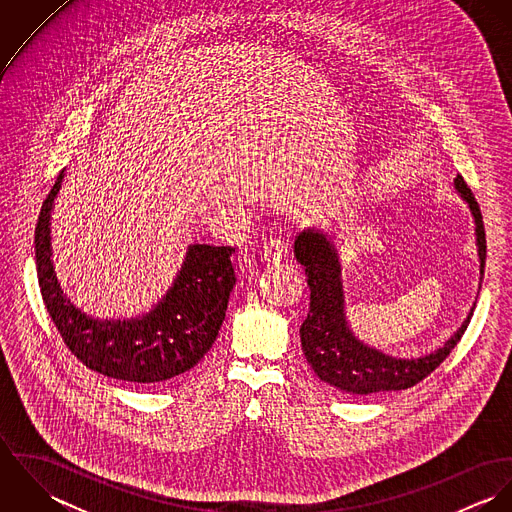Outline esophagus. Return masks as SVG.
<instances>
[{
	"mask_svg": "<svg viewBox=\"0 0 512 512\" xmlns=\"http://www.w3.org/2000/svg\"><path fill=\"white\" fill-rule=\"evenodd\" d=\"M262 256L268 264H280L288 256V244L282 238H272L270 242H266Z\"/></svg>",
	"mask_w": 512,
	"mask_h": 512,
	"instance_id": "obj_1",
	"label": "esophagus"
}]
</instances>
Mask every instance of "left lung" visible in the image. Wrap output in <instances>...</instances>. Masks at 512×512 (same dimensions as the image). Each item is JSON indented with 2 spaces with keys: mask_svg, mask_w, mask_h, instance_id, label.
Segmentation results:
<instances>
[{
  "mask_svg": "<svg viewBox=\"0 0 512 512\" xmlns=\"http://www.w3.org/2000/svg\"><path fill=\"white\" fill-rule=\"evenodd\" d=\"M455 189L469 203L475 217L483 274L487 242L481 209L461 175L455 177ZM295 258L305 268L311 290L309 313L299 329L303 355L321 380L351 396H374L416 386L449 357L473 317L469 313L461 329L432 355L422 359H392L366 347L351 333L345 319L341 264L331 238L321 230H303L295 240Z\"/></svg>",
  "mask_w": 512,
  "mask_h": 512,
  "instance_id": "obj_1",
  "label": "left lung"
}]
</instances>
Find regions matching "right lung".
<instances>
[{
    "label": "right lung",
    "mask_w": 512,
    "mask_h": 512,
    "mask_svg": "<svg viewBox=\"0 0 512 512\" xmlns=\"http://www.w3.org/2000/svg\"><path fill=\"white\" fill-rule=\"evenodd\" d=\"M59 173L43 201L35 228L39 288L67 349L90 370L134 384L165 382L197 365L213 347L236 282L232 246L195 244L155 309L130 321L86 317L65 299L51 266V209L61 189Z\"/></svg>",
    "instance_id": "right-lung-1"
}]
</instances>
